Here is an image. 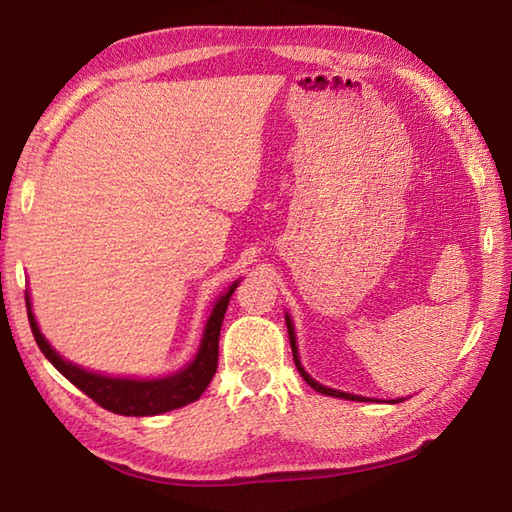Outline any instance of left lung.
Masks as SVG:
<instances>
[{
	"mask_svg": "<svg viewBox=\"0 0 512 512\" xmlns=\"http://www.w3.org/2000/svg\"><path fill=\"white\" fill-rule=\"evenodd\" d=\"M287 329H289V341H291V352H293V361H296V368H298V372L302 375V379L307 381V384L314 388V391H318V393H323V395H329V397H343V400H354V402H366L368 397H361V395H352V393H343V391H334V388H327V386H323V384H318L316 379H311L309 375H307V370L302 368V363H300V357H298V345H296V332H293V323H291V318H289V314H287ZM397 400H393V404H395ZM402 402V400H400Z\"/></svg>",
	"mask_w": 512,
	"mask_h": 512,
	"instance_id": "1",
	"label": "left lung"
}]
</instances>
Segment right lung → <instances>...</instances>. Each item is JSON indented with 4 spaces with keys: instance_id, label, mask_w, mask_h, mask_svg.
<instances>
[{
    "instance_id": "1",
    "label": "right lung",
    "mask_w": 512,
    "mask_h": 512,
    "mask_svg": "<svg viewBox=\"0 0 512 512\" xmlns=\"http://www.w3.org/2000/svg\"><path fill=\"white\" fill-rule=\"evenodd\" d=\"M235 282L232 287L216 300L210 318L205 323V332L201 339V348H198L192 363H187L183 370L173 372L169 377L160 379H128V377H106L99 372H90L81 366H74L72 361H65L60 354L51 348L45 336H42L40 327L36 323V316L31 311L29 293H27V309H29V325L42 354L54 363V368L60 375L67 377L72 384L83 391L88 397L103 409L119 415H158L167 413L180 406L196 402L198 397L210 384L216 366H219V336H221V323L228 309L230 296L237 289Z\"/></svg>"
}]
</instances>
